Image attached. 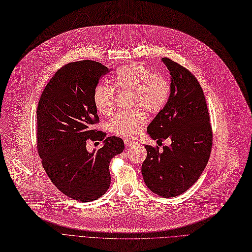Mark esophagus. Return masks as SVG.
Segmentation results:
<instances>
[{
	"label": "esophagus",
	"mask_w": 252,
	"mask_h": 252,
	"mask_svg": "<svg viewBox=\"0 0 252 252\" xmlns=\"http://www.w3.org/2000/svg\"><path fill=\"white\" fill-rule=\"evenodd\" d=\"M134 144H136V142L131 141V140H128V139H126V140H125V145H126V147H131Z\"/></svg>",
	"instance_id": "obj_1"
}]
</instances>
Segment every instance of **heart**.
Masks as SVG:
<instances>
[{
    "mask_svg": "<svg viewBox=\"0 0 252 252\" xmlns=\"http://www.w3.org/2000/svg\"><path fill=\"white\" fill-rule=\"evenodd\" d=\"M115 89L130 93V110L117 113L109 123V128L115 135L134 138L147 123V114L157 113L165 106L169 94L168 79L156 74L139 63L127 64L119 68L112 76V86L99 84L93 93L96 110L102 115H111L115 109Z\"/></svg>",
    "mask_w": 252,
    "mask_h": 252,
    "instance_id": "heart-1",
    "label": "heart"
}]
</instances>
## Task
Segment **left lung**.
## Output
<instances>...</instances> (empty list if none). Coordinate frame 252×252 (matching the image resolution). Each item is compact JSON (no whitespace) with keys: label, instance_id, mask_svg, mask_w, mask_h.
Listing matches in <instances>:
<instances>
[{"label":"left lung","instance_id":"8db88e82","mask_svg":"<svg viewBox=\"0 0 252 252\" xmlns=\"http://www.w3.org/2000/svg\"><path fill=\"white\" fill-rule=\"evenodd\" d=\"M161 61L170 74V94L147 133L157 142L169 139L171 143L161 152L158 147L145 146L147 157L142 164V176L153 193L169 198L186 192L203 173L213 146V130L196 77L169 58Z\"/></svg>","mask_w":252,"mask_h":252}]
</instances>
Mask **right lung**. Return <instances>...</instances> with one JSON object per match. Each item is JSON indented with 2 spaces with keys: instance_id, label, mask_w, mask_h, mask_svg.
Segmentation results:
<instances>
[{
  "instance_id": "1",
  "label": "right lung",
  "mask_w": 252,
  "mask_h": 252,
  "mask_svg": "<svg viewBox=\"0 0 252 252\" xmlns=\"http://www.w3.org/2000/svg\"><path fill=\"white\" fill-rule=\"evenodd\" d=\"M109 72L99 62L83 60L64 65L44 89L36 109L37 151L52 183L74 200L90 202L108 190L111 158L125 149L123 139L105 138L93 128L99 122L93 93ZM103 140L89 153L86 142Z\"/></svg>"
}]
</instances>
